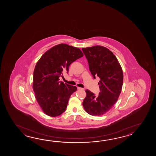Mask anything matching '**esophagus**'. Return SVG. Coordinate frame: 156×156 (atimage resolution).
<instances>
[{
  "label": "esophagus",
  "mask_w": 156,
  "mask_h": 156,
  "mask_svg": "<svg viewBox=\"0 0 156 156\" xmlns=\"http://www.w3.org/2000/svg\"><path fill=\"white\" fill-rule=\"evenodd\" d=\"M77 90H83V88H81V87H77Z\"/></svg>",
  "instance_id": "1"
}]
</instances>
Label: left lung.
<instances>
[{
  "label": "left lung",
  "mask_w": 156,
  "mask_h": 156,
  "mask_svg": "<svg viewBox=\"0 0 156 156\" xmlns=\"http://www.w3.org/2000/svg\"><path fill=\"white\" fill-rule=\"evenodd\" d=\"M94 79L100 78V92L95 95L86 90L83 105L87 113L99 116L109 112L118 99L123 86V73L118 59L105 47L83 48Z\"/></svg>",
  "instance_id": "left-lung-1"
}]
</instances>
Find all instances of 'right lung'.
<instances>
[{
    "instance_id": "obj_1",
    "label": "right lung",
    "mask_w": 156,
    "mask_h": 156,
    "mask_svg": "<svg viewBox=\"0 0 156 156\" xmlns=\"http://www.w3.org/2000/svg\"><path fill=\"white\" fill-rule=\"evenodd\" d=\"M83 56L79 48L59 44L43 54L33 73V89L37 101L43 112L50 116H58L66 110L70 96L76 86L60 81L62 73Z\"/></svg>"
}]
</instances>
